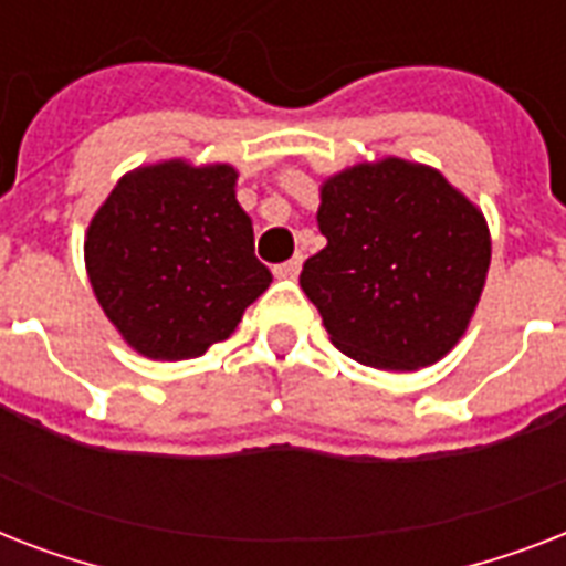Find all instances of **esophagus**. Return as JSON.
Here are the masks:
<instances>
[{
	"label": "esophagus",
	"instance_id": "34e87169",
	"mask_svg": "<svg viewBox=\"0 0 566 566\" xmlns=\"http://www.w3.org/2000/svg\"><path fill=\"white\" fill-rule=\"evenodd\" d=\"M300 270H302V258L300 255L291 258V261H284V264L273 266L275 279H296V275H300Z\"/></svg>",
	"mask_w": 566,
	"mask_h": 566
}]
</instances>
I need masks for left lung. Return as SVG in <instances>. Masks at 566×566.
Listing matches in <instances>:
<instances>
[{
	"mask_svg": "<svg viewBox=\"0 0 566 566\" xmlns=\"http://www.w3.org/2000/svg\"><path fill=\"white\" fill-rule=\"evenodd\" d=\"M317 222L328 243L300 284L340 353L413 370L458 344L482 296L491 234L438 170L358 164L323 185Z\"/></svg>",
	"mask_w": 566,
	"mask_h": 566,
	"instance_id": "1",
	"label": "left lung"
}]
</instances>
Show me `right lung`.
Returning <instances> with one entry per match:
<instances>
[{
	"label": "right lung",
	"instance_id": "add662e5",
	"mask_svg": "<svg viewBox=\"0 0 566 566\" xmlns=\"http://www.w3.org/2000/svg\"><path fill=\"white\" fill-rule=\"evenodd\" d=\"M234 179L226 164L144 167L119 179L93 217L84 240L93 293L137 353L202 355L273 282Z\"/></svg>",
	"mask_w": 566,
	"mask_h": 566
}]
</instances>
